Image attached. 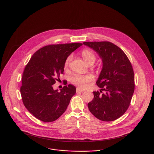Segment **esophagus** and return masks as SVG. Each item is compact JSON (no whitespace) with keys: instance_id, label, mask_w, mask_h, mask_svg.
Here are the masks:
<instances>
[{"instance_id":"34e87169","label":"esophagus","mask_w":154,"mask_h":154,"mask_svg":"<svg viewBox=\"0 0 154 154\" xmlns=\"http://www.w3.org/2000/svg\"><path fill=\"white\" fill-rule=\"evenodd\" d=\"M84 90L80 89V88H76V92H77V93H82V92H84Z\"/></svg>"}]
</instances>
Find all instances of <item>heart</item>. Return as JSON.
I'll use <instances>...</instances> for the list:
<instances>
[{"label":"heart","mask_w":154,"mask_h":154,"mask_svg":"<svg viewBox=\"0 0 154 154\" xmlns=\"http://www.w3.org/2000/svg\"><path fill=\"white\" fill-rule=\"evenodd\" d=\"M82 57L84 61L88 64L90 63H94L96 60V55L92 51L88 49H86L82 51ZM72 57L71 55L69 56L67 58L64 64L65 68H67L68 67L70 62L72 60ZM93 79L94 76L91 74L75 75L71 78L70 81L72 84L77 85L78 87L81 88H85L87 86L88 83L91 82Z\"/></svg>","instance_id":"obj_1"}]
</instances>
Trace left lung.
Returning a JSON list of instances; mask_svg holds the SVG:
<instances>
[{
	"label": "left lung",
	"mask_w": 154,
	"mask_h": 154,
	"mask_svg": "<svg viewBox=\"0 0 154 154\" xmlns=\"http://www.w3.org/2000/svg\"><path fill=\"white\" fill-rule=\"evenodd\" d=\"M102 59V69L96 81L100 92L93 91L94 98L88 103L91 114L98 119L114 121L128 109L134 91L132 65L124 52L109 42H84Z\"/></svg>",
	"instance_id": "1"
}]
</instances>
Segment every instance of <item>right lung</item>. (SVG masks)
I'll return each mask as SVG.
<instances>
[{
	"instance_id": "obj_1",
	"label": "right lung",
	"mask_w": 154,
	"mask_h": 154,
	"mask_svg": "<svg viewBox=\"0 0 154 154\" xmlns=\"http://www.w3.org/2000/svg\"><path fill=\"white\" fill-rule=\"evenodd\" d=\"M82 43L46 46L35 52L26 66L20 93L26 109L44 122L58 119L66 110L76 87L71 84L58 90L53 85L63 73L67 58Z\"/></svg>"
}]
</instances>
